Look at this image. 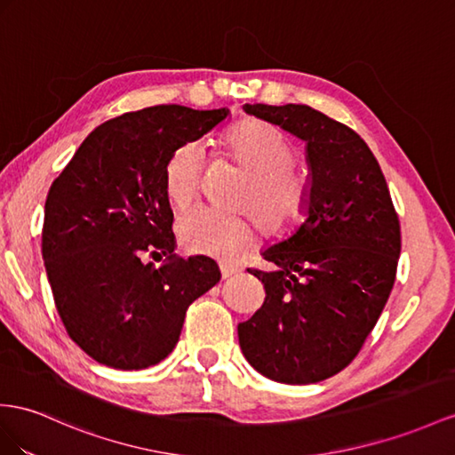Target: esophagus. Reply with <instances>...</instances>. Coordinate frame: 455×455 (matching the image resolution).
I'll list each match as a JSON object with an SVG mask.
<instances>
[{
  "label": "esophagus",
  "instance_id": "obj_1",
  "mask_svg": "<svg viewBox=\"0 0 455 455\" xmlns=\"http://www.w3.org/2000/svg\"><path fill=\"white\" fill-rule=\"evenodd\" d=\"M238 273V269L235 265H227V263H220V275H223V278H230L235 276Z\"/></svg>",
  "mask_w": 455,
  "mask_h": 455
}]
</instances>
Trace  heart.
I'll list each match as a JSON object with an SVG mask.
<instances>
[{"label":"heart","mask_w":455,"mask_h":455,"mask_svg":"<svg viewBox=\"0 0 455 455\" xmlns=\"http://www.w3.org/2000/svg\"><path fill=\"white\" fill-rule=\"evenodd\" d=\"M225 146L238 165L250 172L240 205L248 207L261 228L283 236L306 219L309 205L307 180L296 172L294 148L269 123L259 119L240 121L225 134ZM202 149L197 144H182L172 151L165 167L169 200L186 207L200 188ZM177 232L184 250L192 253L235 261L255 238L253 220L240 213L197 207L179 219Z\"/></svg>","instance_id":"obj_1"}]
</instances>
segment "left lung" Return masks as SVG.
Segmentation results:
<instances>
[{"instance_id":"obj_1","label":"left lung","mask_w":455,"mask_h":455,"mask_svg":"<svg viewBox=\"0 0 455 455\" xmlns=\"http://www.w3.org/2000/svg\"><path fill=\"white\" fill-rule=\"evenodd\" d=\"M243 111L306 142L309 205L288 238L248 269L265 301L238 324L248 363L284 384H311L349 365L394 286L400 220L387 180L357 132L309 106L246 103Z\"/></svg>"}]
</instances>
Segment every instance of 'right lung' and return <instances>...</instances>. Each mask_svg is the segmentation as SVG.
<instances>
[{
    "label": "right lung",
    "mask_w": 455,
    "mask_h": 455,
    "mask_svg": "<svg viewBox=\"0 0 455 455\" xmlns=\"http://www.w3.org/2000/svg\"><path fill=\"white\" fill-rule=\"evenodd\" d=\"M230 111L156 106L100 124L45 200L42 258L68 336L113 369H146L177 346L186 309L220 281L196 255L156 267L143 255L177 248L165 167Z\"/></svg>",
    "instance_id": "add662e5"
}]
</instances>
